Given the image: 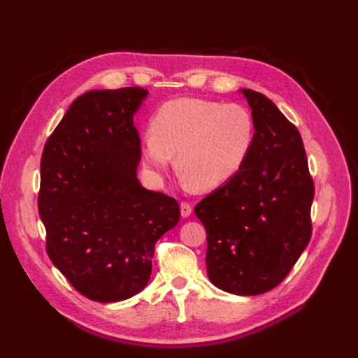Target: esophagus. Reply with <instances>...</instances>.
Returning a JSON list of instances; mask_svg holds the SVG:
<instances>
[{
    "mask_svg": "<svg viewBox=\"0 0 358 358\" xmlns=\"http://www.w3.org/2000/svg\"><path fill=\"white\" fill-rule=\"evenodd\" d=\"M191 212H192V206L189 203H187V201H182L180 203V215H182V218H188V216L191 215Z\"/></svg>",
    "mask_w": 358,
    "mask_h": 358,
    "instance_id": "34e87169",
    "label": "esophagus"
}]
</instances>
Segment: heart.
I'll return each mask as SVG.
<instances>
[{
    "mask_svg": "<svg viewBox=\"0 0 358 358\" xmlns=\"http://www.w3.org/2000/svg\"><path fill=\"white\" fill-rule=\"evenodd\" d=\"M254 140L255 121L245 106L176 99L157 110L142 137V152L152 176H164L176 155L185 182L209 189L242 169Z\"/></svg>",
    "mask_w": 358,
    "mask_h": 358,
    "instance_id": "obj_1",
    "label": "heart"
}]
</instances>
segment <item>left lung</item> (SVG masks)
I'll use <instances>...</instances> for the list:
<instances>
[{
    "instance_id": "1",
    "label": "left lung",
    "mask_w": 358,
    "mask_h": 358,
    "mask_svg": "<svg viewBox=\"0 0 358 358\" xmlns=\"http://www.w3.org/2000/svg\"><path fill=\"white\" fill-rule=\"evenodd\" d=\"M255 140L242 169L194 209L208 234L210 282L237 296L279 285L312 234L313 182L299 129L266 95L241 90Z\"/></svg>"
}]
</instances>
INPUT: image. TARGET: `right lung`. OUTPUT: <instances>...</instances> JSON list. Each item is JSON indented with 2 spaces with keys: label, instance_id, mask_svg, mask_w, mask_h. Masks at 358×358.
I'll return each mask as SVG.
<instances>
[{
  "label": "right lung",
  "instance_id": "1",
  "mask_svg": "<svg viewBox=\"0 0 358 358\" xmlns=\"http://www.w3.org/2000/svg\"><path fill=\"white\" fill-rule=\"evenodd\" d=\"M148 91L94 90L76 99L41 155L38 213L52 263L82 296H136L179 204L137 179L142 149L133 117Z\"/></svg>",
  "mask_w": 358,
  "mask_h": 358
}]
</instances>
